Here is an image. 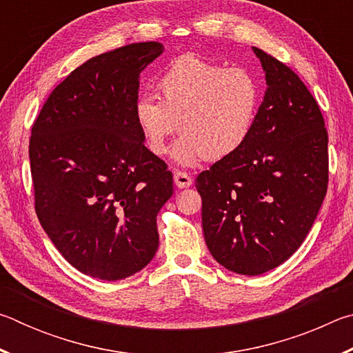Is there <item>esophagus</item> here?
<instances>
[{"label":"esophagus","instance_id":"obj_1","mask_svg":"<svg viewBox=\"0 0 353 353\" xmlns=\"http://www.w3.org/2000/svg\"><path fill=\"white\" fill-rule=\"evenodd\" d=\"M174 183L179 188H188L191 183H193V179H191L187 172L183 171H176L174 172Z\"/></svg>","mask_w":353,"mask_h":353}]
</instances>
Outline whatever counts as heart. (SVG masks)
<instances>
[{"instance_id":"heart-1","label":"heart","mask_w":353,"mask_h":353,"mask_svg":"<svg viewBox=\"0 0 353 353\" xmlns=\"http://www.w3.org/2000/svg\"><path fill=\"white\" fill-rule=\"evenodd\" d=\"M157 88L162 101L141 94L134 119L154 155L166 154L171 137L181 130L172 155L183 166L240 151L254 132L263 101V85L252 71L193 54L174 59Z\"/></svg>"}]
</instances>
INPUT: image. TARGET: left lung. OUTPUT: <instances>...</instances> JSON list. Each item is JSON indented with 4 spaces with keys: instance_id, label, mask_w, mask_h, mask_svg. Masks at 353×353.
Wrapping results in <instances>:
<instances>
[{
    "instance_id": "obj_1",
    "label": "left lung",
    "mask_w": 353,
    "mask_h": 353,
    "mask_svg": "<svg viewBox=\"0 0 353 353\" xmlns=\"http://www.w3.org/2000/svg\"><path fill=\"white\" fill-rule=\"evenodd\" d=\"M252 50L268 85L254 132L196 179L207 248L243 276L271 271L296 252L328 183V135L318 103L290 67Z\"/></svg>"
}]
</instances>
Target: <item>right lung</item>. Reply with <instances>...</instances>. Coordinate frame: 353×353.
I'll return each mask as SVG.
<instances>
[{
	"mask_svg": "<svg viewBox=\"0 0 353 353\" xmlns=\"http://www.w3.org/2000/svg\"><path fill=\"white\" fill-rule=\"evenodd\" d=\"M162 52L159 41H143L92 57L34 121L35 213L63 259L90 277L134 276L157 252L172 174L143 143L134 105L140 73Z\"/></svg>",
	"mask_w": 353,
	"mask_h": 353,
	"instance_id": "obj_1",
	"label": "right lung"
}]
</instances>
